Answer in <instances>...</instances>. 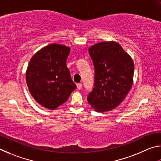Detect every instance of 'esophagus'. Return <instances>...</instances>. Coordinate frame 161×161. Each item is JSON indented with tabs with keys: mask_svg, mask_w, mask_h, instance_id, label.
Returning a JSON list of instances; mask_svg holds the SVG:
<instances>
[{
	"mask_svg": "<svg viewBox=\"0 0 161 161\" xmlns=\"http://www.w3.org/2000/svg\"><path fill=\"white\" fill-rule=\"evenodd\" d=\"M77 88H78V90H80L81 88H82V84H81V83L77 84Z\"/></svg>",
	"mask_w": 161,
	"mask_h": 161,
	"instance_id": "1",
	"label": "esophagus"
}]
</instances>
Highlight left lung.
Segmentation results:
<instances>
[{
  "instance_id": "8db88e82",
  "label": "left lung",
  "mask_w": 161,
  "mask_h": 161,
  "mask_svg": "<svg viewBox=\"0 0 161 161\" xmlns=\"http://www.w3.org/2000/svg\"><path fill=\"white\" fill-rule=\"evenodd\" d=\"M95 66V87L88 102L95 112L116 108L125 100L133 84L134 64L117 42H102L88 49Z\"/></svg>"
}]
</instances>
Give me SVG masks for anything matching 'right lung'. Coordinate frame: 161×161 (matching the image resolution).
<instances>
[{
    "label": "right lung",
    "mask_w": 161,
    "mask_h": 161,
    "mask_svg": "<svg viewBox=\"0 0 161 161\" xmlns=\"http://www.w3.org/2000/svg\"><path fill=\"white\" fill-rule=\"evenodd\" d=\"M70 49L51 44L31 58L26 70V82L34 99L44 108L53 110L66 102L76 88L66 60Z\"/></svg>",
    "instance_id": "add662e5"
}]
</instances>
